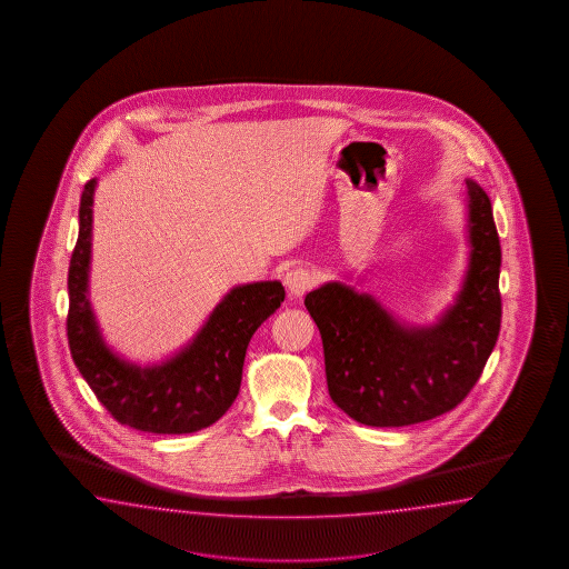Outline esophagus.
<instances>
[{"label": "esophagus", "instance_id": "esophagus-1", "mask_svg": "<svg viewBox=\"0 0 569 569\" xmlns=\"http://www.w3.org/2000/svg\"><path fill=\"white\" fill-rule=\"evenodd\" d=\"M317 277L309 268H290L284 274V287L289 290L290 299H301L309 289H313Z\"/></svg>", "mask_w": 569, "mask_h": 569}]
</instances>
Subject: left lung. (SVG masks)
<instances>
[{
    "label": "left lung",
    "instance_id": "8db88e82",
    "mask_svg": "<svg viewBox=\"0 0 569 569\" xmlns=\"http://www.w3.org/2000/svg\"><path fill=\"white\" fill-rule=\"evenodd\" d=\"M468 264L433 323H409L370 292L329 280L305 297L323 339L327 390L368 427H405L458 407L482 375L500 331V242L492 203L466 179Z\"/></svg>",
    "mask_w": 569,
    "mask_h": 569
}]
</instances>
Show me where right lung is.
I'll list each match as a JSON object with an SVG mask.
<instances>
[{"label":"right lung","mask_w":569,"mask_h":569,"mask_svg":"<svg viewBox=\"0 0 569 569\" xmlns=\"http://www.w3.org/2000/svg\"><path fill=\"white\" fill-rule=\"evenodd\" d=\"M87 182L79 207V238L69 267L67 336L74 366L116 421L146 433L182 436L221 419L242 385L243 358L256 329L284 301L279 280L231 287L174 353L132 362L113 350L89 299L93 194Z\"/></svg>","instance_id":"right-lung-1"}]
</instances>
